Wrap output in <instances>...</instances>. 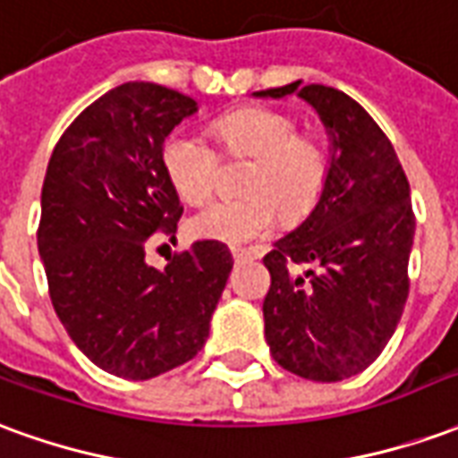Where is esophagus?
<instances>
[{"mask_svg":"<svg viewBox=\"0 0 458 458\" xmlns=\"http://www.w3.org/2000/svg\"><path fill=\"white\" fill-rule=\"evenodd\" d=\"M233 258H235V259L259 258V250H252V248H233Z\"/></svg>","mask_w":458,"mask_h":458,"instance_id":"esophagus-1","label":"esophagus"}]
</instances>
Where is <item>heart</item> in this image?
<instances>
[{
    "mask_svg": "<svg viewBox=\"0 0 458 458\" xmlns=\"http://www.w3.org/2000/svg\"><path fill=\"white\" fill-rule=\"evenodd\" d=\"M230 157H252L248 189L240 199H218L193 213L189 230L196 238L242 245L267 235L282 216L299 220L317 206L328 179V157L314 137L299 134L297 120L272 107H242L216 124ZM161 169L171 189L189 203L216 191L220 154L203 134L171 131L161 147Z\"/></svg>",
    "mask_w": 458,
    "mask_h": 458,
    "instance_id": "heart-1",
    "label": "heart"
}]
</instances>
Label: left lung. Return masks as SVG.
Here are the masks:
<instances>
[{
    "mask_svg": "<svg viewBox=\"0 0 458 458\" xmlns=\"http://www.w3.org/2000/svg\"><path fill=\"white\" fill-rule=\"evenodd\" d=\"M292 93L324 122L331 164L314 210L262 259L272 277L265 338L284 370L338 383L373 363L403 317L414 238L410 183L377 122L336 88L297 81L255 95Z\"/></svg>",
    "mask_w": 458,
    "mask_h": 458,
    "instance_id": "left-lung-1",
    "label": "left lung"
}]
</instances>
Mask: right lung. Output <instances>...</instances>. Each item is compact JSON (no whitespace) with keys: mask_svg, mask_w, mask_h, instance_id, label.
Wrapping results in <instances>:
<instances>
[{"mask_svg":"<svg viewBox=\"0 0 458 458\" xmlns=\"http://www.w3.org/2000/svg\"><path fill=\"white\" fill-rule=\"evenodd\" d=\"M199 103L157 83H124L78 114L55 144L38 223V255L61 324L98 368L149 380L199 353L233 255L199 240L147 265L176 233L181 208L161 147Z\"/></svg>","mask_w":458,"mask_h":458,"instance_id":"1","label":"right lung"}]
</instances>
